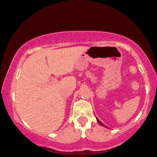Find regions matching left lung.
Wrapping results in <instances>:
<instances>
[{
  "label": "left lung",
  "instance_id": "1",
  "mask_svg": "<svg viewBox=\"0 0 157 157\" xmlns=\"http://www.w3.org/2000/svg\"><path fill=\"white\" fill-rule=\"evenodd\" d=\"M97 122H98V123H99V124H100V125H101L102 126H105V128H107V127H106V126H105V125H104V124H103V123H102V122H100V120H98V119H97Z\"/></svg>",
  "mask_w": 157,
  "mask_h": 157
}]
</instances>
